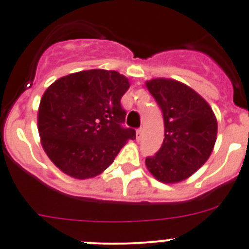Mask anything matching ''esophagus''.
Wrapping results in <instances>:
<instances>
[{
    "label": "esophagus",
    "instance_id": "34e87169",
    "mask_svg": "<svg viewBox=\"0 0 249 249\" xmlns=\"http://www.w3.org/2000/svg\"><path fill=\"white\" fill-rule=\"evenodd\" d=\"M142 136H143V129L138 128L137 131H136V137H137V140L140 141L141 138H142Z\"/></svg>",
    "mask_w": 249,
    "mask_h": 249
}]
</instances>
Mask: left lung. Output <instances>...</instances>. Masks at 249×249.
<instances>
[{
	"label": "left lung",
	"instance_id": "left-lung-1",
	"mask_svg": "<svg viewBox=\"0 0 249 249\" xmlns=\"http://www.w3.org/2000/svg\"><path fill=\"white\" fill-rule=\"evenodd\" d=\"M146 87L162 109L164 140L146 167L162 183H178L197 172L214 147L217 118L211 106L190 86L171 78H153Z\"/></svg>",
	"mask_w": 249,
	"mask_h": 249
}]
</instances>
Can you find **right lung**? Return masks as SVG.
I'll use <instances>...</instances> for the list:
<instances>
[{
    "label": "right lung",
    "mask_w": 249,
    "mask_h": 249,
    "mask_svg": "<svg viewBox=\"0 0 249 249\" xmlns=\"http://www.w3.org/2000/svg\"><path fill=\"white\" fill-rule=\"evenodd\" d=\"M129 80L117 71L89 70L54 81L43 93L37 114L41 144L54 166L77 179L108 168L136 131L123 128L121 98Z\"/></svg>",
    "instance_id": "1"
}]
</instances>
